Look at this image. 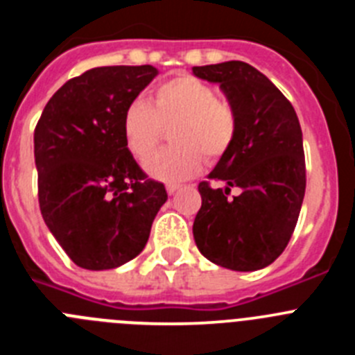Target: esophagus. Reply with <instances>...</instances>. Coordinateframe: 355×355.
Returning a JSON list of instances; mask_svg holds the SVG:
<instances>
[{"instance_id": "34e87169", "label": "esophagus", "mask_w": 355, "mask_h": 355, "mask_svg": "<svg viewBox=\"0 0 355 355\" xmlns=\"http://www.w3.org/2000/svg\"><path fill=\"white\" fill-rule=\"evenodd\" d=\"M178 188H180V187H178V184H167V193H168V196H174Z\"/></svg>"}]
</instances>
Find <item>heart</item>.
I'll return each instance as SVG.
<instances>
[{"label": "heart", "instance_id": "1", "mask_svg": "<svg viewBox=\"0 0 355 355\" xmlns=\"http://www.w3.org/2000/svg\"><path fill=\"white\" fill-rule=\"evenodd\" d=\"M174 125L171 143L175 148L150 155L157 148L163 127ZM238 131L236 112L229 103L216 99V92L193 76H175L163 81L149 101H135L122 117V133L128 150L146 172L168 184H178L199 174L205 158L216 159L231 147Z\"/></svg>", "mask_w": 355, "mask_h": 355}]
</instances>
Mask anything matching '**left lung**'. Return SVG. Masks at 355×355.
I'll use <instances>...</instances> for the list:
<instances>
[{"label": "left lung", "instance_id": "1", "mask_svg": "<svg viewBox=\"0 0 355 355\" xmlns=\"http://www.w3.org/2000/svg\"><path fill=\"white\" fill-rule=\"evenodd\" d=\"M192 72L220 85L238 117L233 144L208 175L225 187L199 184L197 249L229 270H259L286 249L302 206L306 162L299 117L283 92L245 62L202 65ZM234 186L241 193L229 198Z\"/></svg>", "mask_w": 355, "mask_h": 355}]
</instances>
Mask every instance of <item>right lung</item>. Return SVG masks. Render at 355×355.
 <instances>
[{"label":"right lung","instance_id":"right-lung-1","mask_svg":"<svg viewBox=\"0 0 355 355\" xmlns=\"http://www.w3.org/2000/svg\"><path fill=\"white\" fill-rule=\"evenodd\" d=\"M158 76L153 65L94 67L69 80L33 135L42 218L69 258L110 270L137 258L167 192L128 150L122 117Z\"/></svg>","mask_w":355,"mask_h":355}]
</instances>
